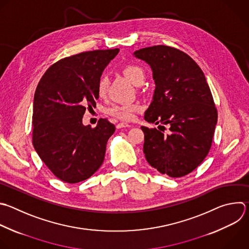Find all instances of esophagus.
<instances>
[{"mask_svg":"<svg viewBox=\"0 0 249 249\" xmlns=\"http://www.w3.org/2000/svg\"><path fill=\"white\" fill-rule=\"evenodd\" d=\"M130 127H132L130 124H128V123H125V122H120V123H118L117 125H116V128L117 129H121V128H130Z\"/></svg>","mask_w":249,"mask_h":249,"instance_id":"obj_1","label":"esophagus"}]
</instances>
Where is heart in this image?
<instances>
[{
	"label": "heart",
	"instance_id": "heart-1",
	"mask_svg": "<svg viewBox=\"0 0 249 249\" xmlns=\"http://www.w3.org/2000/svg\"><path fill=\"white\" fill-rule=\"evenodd\" d=\"M123 73L132 81L135 85H141L144 80L145 72L142 66L136 63H129L123 67ZM108 91V77L104 74L98 82V94L100 97H105ZM142 109L139 104H119L114 105L107 109V112L114 117L123 120H131L136 111Z\"/></svg>",
	"mask_w": 249,
	"mask_h": 249
}]
</instances>
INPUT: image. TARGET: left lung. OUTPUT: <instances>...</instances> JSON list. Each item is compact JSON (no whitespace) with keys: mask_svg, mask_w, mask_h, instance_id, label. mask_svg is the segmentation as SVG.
Wrapping results in <instances>:
<instances>
[{"mask_svg":"<svg viewBox=\"0 0 249 249\" xmlns=\"http://www.w3.org/2000/svg\"><path fill=\"white\" fill-rule=\"evenodd\" d=\"M134 54L150 65L155 82L144 120L162 128L161 132L141 127L145 159L163 175L186 176L208 154L218 118L203 71L189 54L169 46L147 47ZM165 125L169 135L163 133Z\"/></svg>","mask_w":249,"mask_h":249,"instance_id":"left-lung-1","label":"left lung"}]
</instances>
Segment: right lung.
I'll list each match as a JSON object with an SVG mask.
<instances>
[{
    "instance_id": "add662e5",
    "label": "right lung",
    "mask_w": 249,
    "mask_h": 249,
    "mask_svg": "<svg viewBox=\"0 0 249 249\" xmlns=\"http://www.w3.org/2000/svg\"><path fill=\"white\" fill-rule=\"evenodd\" d=\"M119 49L83 52L48 68L37 86L32 142L51 172L62 182L90 178L104 162L107 142L115 131L107 119L92 128L82 124L86 109L96 107L102 72Z\"/></svg>"
}]
</instances>
